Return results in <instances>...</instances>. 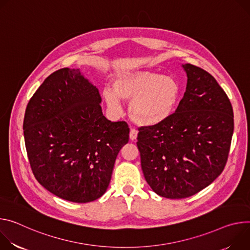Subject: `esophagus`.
I'll return each mask as SVG.
<instances>
[{
	"mask_svg": "<svg viewBox=\"0 0 250 250\" xmlns=\"http://www.w3.org/2000/svg\"><path fill=\"white\" fill-rule=\"evenodd\" d=\"M129 136H130V139H131L132 141L136 140V139H137V136H138V131H137L136 129H134V128H131Z\"/></svg>",
	"mask_w": 250,
	"mask_h": 250,
	"instance_id": "34e87169",
	"label": "esophagus"
}]
</instances>
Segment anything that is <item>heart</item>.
Wrapping results in <instances>:
<instances>
[{
    "label": "heart",
    "instance_id": "1",
    "mask_svg": "<svg viewBox=\"0 0 250 250\" xmlns=\"http://www.w3.org/2000/svg\"><path fill=\"white\" fill-rule=\"evenodd\" d=\"M112 87L114 92H103L107 106L120 113V99L131 102L130 116L141 126H154L167 120L181 97V86L174 77L150 70L121 72L113 79Z\"/></svg>",
    "mask_w": 250,
    "mask_h": 250
}]
</instances>
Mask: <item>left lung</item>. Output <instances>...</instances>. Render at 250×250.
<instances>
[{
  "label": "left lung",
  "mask_w": 250,
  "mask_h": 250,
  "mask_svg": "<svg viewBox=\"0 0 250 250\" xmlns=\"http://www.w3.org/2000/svg\"><path fill=\"white\" fill-rule=\"evenodd\" d=\"M188 81L175 113L141 127L137 146L145 180L157 195L185 199L210 185L224 171L233 134L231 103L215 78L183 64Z\"/></svg>",
  "instance_id": "left-lung-1"
}]
</instances>
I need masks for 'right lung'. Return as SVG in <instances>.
<instances>
[{"label":"right lung","instance_id":"right-lung-1","mask_svg":"<svg viewBox=\"0 0 250 250\" xmlns=\"http://www.w3.org/2000/svg\"><path fill=\"white\" fill-rule=\"evenodd\" d=\"M100 103L96 86L67 67L47 76L27 103L22 128L31 168L61 199L89 203L102 197L129 141L128 124L108 120Z\"/></svg>","mask_w":250,"mask_h":250}]
</instances>
